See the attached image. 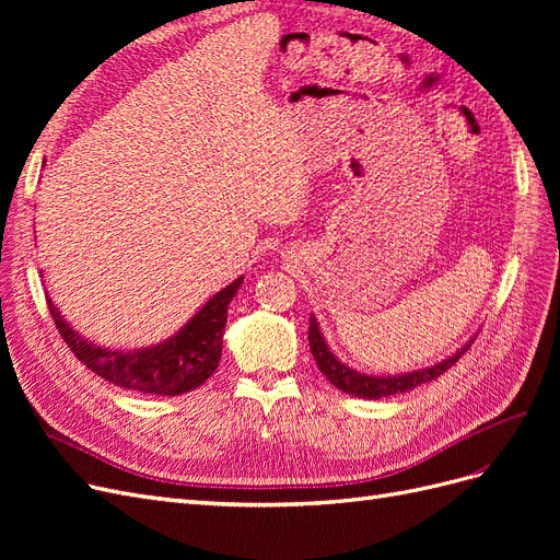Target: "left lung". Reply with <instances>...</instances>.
<instances>
[{
	"instance_id": "obj_1",
	"label": "left lung",
	"mask_w": 560,
	"mask_h": 560,
	"mask_svg": "<svg viewBox=\"0 0 560 560\" xmlns=\"http://www.w3.org/2000/svg\"><path fill=\"white\" fill-rule=\"evenodd\" d=\"M308 343H311V352H313L317 369L329 378V383L334 387L343 389V393H348V395L362 397V399H381V397L406 393V389H411L416 385L439 378L444 371H448L457 360L463 358V354L469 350V346L474 343V338L460 350H457L453 358L439 362L434 366H428V369L411 371V374H401V376H366V374H360V371L346 366L343 362H338L334 358V352L327 348L325 338H322L313 315H311V327H308Z\"/></svg>"
}]
</instances>
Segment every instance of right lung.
Instances as JSON below:
<instances>
[{
	"mask_svg": "<svg viewBox=\"0 0 560 560\" xmlns=\"http://www.w3.org/2000/svg\"><path fill=\"white\" fill-rule=\"evenodd\" d=\"M243 278L217 292L186 325L167 341L132 352L107 350L81 338L46 299L56 327L81 364L93 374L118 387L138 389L149 395L175 397L206 383L222 360V338L226 329L229 303L241 290Z\"/></svg>",
	"mask_w": 560,
	"mask_h": 560,
	"instance_id": "add662e5",
	"label": "right lung"
}]
</instances>
